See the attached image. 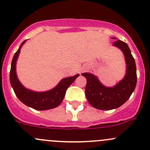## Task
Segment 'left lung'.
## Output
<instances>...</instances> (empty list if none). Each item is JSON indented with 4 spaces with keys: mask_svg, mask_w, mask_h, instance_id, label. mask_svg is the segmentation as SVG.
Here are the masks:
<instances>
[{
    "mask_svg": "<svg viewBox=\"0 0 150 150\" xmlns=\"http://www.w3.org/2000/svg\"><path fill=\"white\" fill-rule=\"evenodd\" d=\"M112 45L121 49L125 56L126 74L121 81L112 87H107L95 75L89 73L81 74L86 79L85 95L88 102L95 108L103 110L117 108L124 104L135 89L137 81L135 61L128 45L120 40Z\"/></svg>",
    "mask_w": 150,
    "mask_h": 150,
    "instance_id": "obj_1",
    "label": "left lung"
}]
</instances>
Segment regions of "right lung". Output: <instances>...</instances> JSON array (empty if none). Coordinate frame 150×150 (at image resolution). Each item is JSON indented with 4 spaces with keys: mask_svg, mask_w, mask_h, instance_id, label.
I'll return each instance as SVG.
<instances>
[{
    "mask_svg": "<svg viewBox=\"0 0 150 150\" xmlns=\"http://www.w3.org/2000/svg\"><path fill=\"white\" fill-rule=\"evenodd\" d=\"M25 42L26 40H24L21 43L12 59L10 71V82L13 91L20 101L32 108L45 110L58 107L62 103L69 86L75 81L79 74L63 79L55 88L47 92H38L26 89L18 81L16 73V61L21 46Z\"/></svg>",
    "mask_w": 150,
    "mask_h": 150,
    "instance_id": "right-lung-1",
    "label": "right lung"
}]
</instances>
